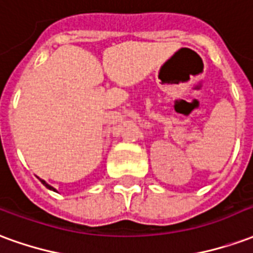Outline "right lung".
I'll use <instances>...</instances> for the list:
<instances>
[{
	"label": "right lung",
	"instance_id": "right-lung-1",
	"mask_svg": "<svg viewBox=\"0 0 253 253\" xmlns=\"http://www.w3.org/2000/svg\"><path fill=\"white\" fill-rule=\"evenodd\" d=\"M42 181V183H43V184H44V186H46L47 187V188H50V190H52V191H55V190H54V188H52V187L51 186H48V184H47V183H46V181H44V180H41Z\"/></svg>",
	"mask_w": 253,
	"mask_h": 253
}]
</instances>
